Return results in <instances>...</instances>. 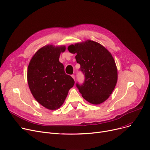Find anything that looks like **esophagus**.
Listing matches in <instances>:
<instances>
[{"label":"esophagus","instance_id":"esophagus-1","mask_svg":"<svg viewBox=\"0 0 150 150\" xmlns=\"http://www.w3.org/2000/svg\"><path fill=\"white\" fill-rule=\"evenodd\" d=\"M72 77L74 78V80H75V75H72Z\"/></svg>","mask_w":150,"mask_h":150}]
</instances>
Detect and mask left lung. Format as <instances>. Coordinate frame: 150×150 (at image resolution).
<instances>
[{"label":"left lung","mask_w":150,"mask_h":150,"mask_svg":"<svg viewBox=\"0 0 150 150\" xmlns=\"http://www.w3.org/2000/svg\"><path fill=\"white\" fill-rule=\"evenodd\" d=\"M67 49L76 54L75 59L84 74V83L76 84L82 97L93 105L103 103L117 82V69L111 53L104 46L91 40L71 44Z\"/></svg>","instance_id":"1"}]
</instances>
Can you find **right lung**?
<instances>
[{"label":"right lung","instance_id":"obj_1","mask_svg":"<svg viewBox=\"0 0 150 150\" xmlns=\"http://www.w3.org/2000/svg\"><path fill=\"white\" fill-rule=\"evenodd\" d=\"M65 50V45H46L35 53L28 66L27 81L31 93L39 104L50 110L62 105L75 83L59 61L61 53Z\"/></svg>","mask_w":150,"mask_h":150}]
</instances>
